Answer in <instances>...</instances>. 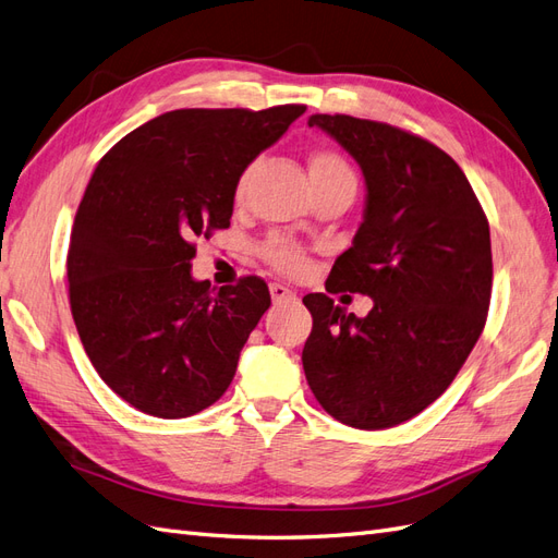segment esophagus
<instances>
[{
	"instance_id": "obj_1",
	"label": "esophagus",
	"mask_w": 558,
	"mask_h": 558,
	"mask_svg": "<svg viewBox=\"0 0 558 558\" xmlns=\"http://www.w3.org/2000/svg\"><path fill=\"white\" fill-rule=\"evenodd\" d=\"M269 295H272V303L281 305V303H289V300H295V291H291L289 286L283 283H269Z\"/></svg>"
}]
</instances>
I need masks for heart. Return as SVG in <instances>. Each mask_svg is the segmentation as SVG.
Masks as SVG:
<instances>
[{"instance_id":"1","label":"heart","mask_w":558,"mask_h":558,"mask_svg":"<svg viewBox=\"0 0 558 558\" xmlns=\"http://www.w3.org/2000/svg\"><path fill=\"white\" fill-rule=\"evenodd\" d=\"M248 175L251 171H244L239 175L236 190H234L236 199H244L246 187H248ZM310 178H312V185L330 183V180H354L350 163L344 161L338 153H333V149H316V153L310 157ZM258 251L269 265L283 275L298 277L310 267V258L305 255V251L298 244H293L291 239L279 236V234L267 236Z\"/></svg>"}]
</instances>
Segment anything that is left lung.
Here are the masks:
<instances>
[{
  "instance_id": "1",
  "label": "left lung",
  "mask_w": 558,
  "mask_h": 558,
  "mask_svg": "<svg viewBox=\"0 0 558 558\" xmlns=\"http://www.w3.org/2000/svg\"><path fill=\"white\" fill-rule=\"evenodd\" d=\"M359 163L364 220L326 291L371 295L366 316L326 293L303 298V368L328 415L356 429L405 423L439 399L474 350L490 305V230L470 180L444 149L350 114H312Z\"/></svg>"
}]
</instances>
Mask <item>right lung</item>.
Returning <instances> with one entry per match:
<instances>
[{"label":"right lung","mask_w":558,"mask_h":558,"mask_svg":"<svg viewBox=\"0 0 558 558\" xmlns=\"http://www.w3.org/2000/svg\"><path fill=\"white\" fill-rule=\"evenodd\" d=\"M303 112L173 110L98 161L70 234V310L94 368L133 409L187 417L230 387L272 300L260 277L218 291L192 279L194 242L230 228L239 175Z\"/></svg>","instance_id":"right-lung-1"}]
</instances>
